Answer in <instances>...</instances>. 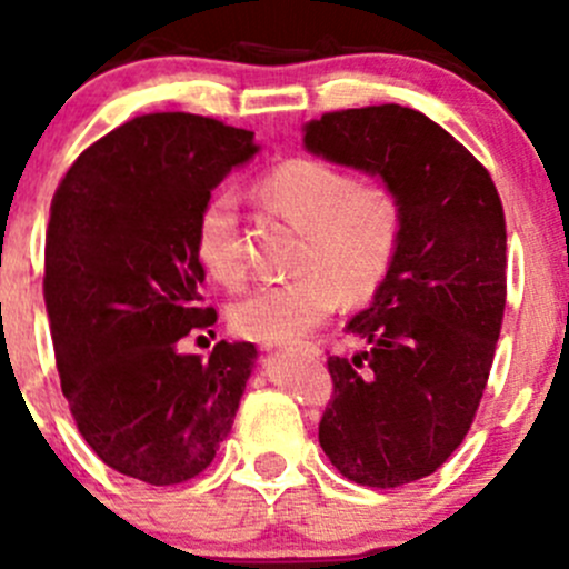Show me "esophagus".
<instances>
[{"instance_id": "esophagus-1", "label": "esophagus", "mask_w": 569, "mask_h": 569, "mask_svg": "<svg viewBox=\"0 0 569 569\" xmlns=\"http://www.w3.org/2000/svg\"><path fill=\"white\" fill-rule=\"evenodd\" d=\"M263 349H286V347H280V343H261Z\"/></svg>"}]
</instances>
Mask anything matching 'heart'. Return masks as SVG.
<instances>
[{"mask_svg":"<svg viewBox=\"0 0 569 569\" xmlns=\"http://www.w3.org/2000/svg\"><path fill=\"white\" fill-rule=\"evenodd\" d=\"M261 194L278 214L302 228L295 280L267 283L233 302L231 327L239 336L283 343L306 336L347 302H363L391 272L405 206L386 183H358L347 170L321 159H289L269 170ZM194 252L220 283L244 280L239 209L231 192H214L194 222Z\"/></svg>","mask_w":569,"mask_h":569,"instance_id":"heart-1","label":"heart"}]
</instances>
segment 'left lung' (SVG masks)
<instances>
[{
    "mask_svg": "<svg viewBox=\"0 0 569 569\" xmlns=\"http://www.w3.org/2000/svg\"><path fill=\"white\" fill-rule=\"evenodd\" d=\"M313 157L380 178L405 206L396 261L332 355L319 443L347 479L399 487L462 443L490 377L507 306V222L490 173L427 114L399 104L306 123Z\"/></svg>",
    "mask_w": 569,
    "mask_h": 569,
    "instance_id": "left-lung-1",
    "label": "left lung"
}]
</instances>
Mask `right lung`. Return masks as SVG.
Masks as SVG:
<instances>
[{"label": "right lung", "instance_id": "1", "mask_svg": "<svg viewBox=\"0 0 569 569\" xmlns=\"http://www.w3.org/2000/svg\"><path fill=\"white\" fill-rule=\"evenodd\" d=\"M258 151L220 120L142 114L93 142L51 203L43 297L62 393L90 449L146 485L209 468L256 366L250 341L209 360L178 341L217 321L198 291L200 206Z\"/></svg>", "mask_w": 569, "mask_h": 569}]
</instances>
